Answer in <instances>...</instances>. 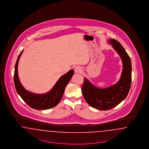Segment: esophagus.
I'll list each match as a JSON object with an SVG mask.
<instances>
[{
	"label": "esophagus",
	"mask_w": 149,
	"mask_h": 149,
	"mask_svg": "<svg viewBox=\"0 0 149 149\" xmlns=\"http://www.w3.org/2000/svg\"><path fill=\"white\" fill-rule=\"evenodd\" d=\"M81 72V69L80 67H77L75 68V72L77 73H79Z\"/></svg>",
	"instance_id": "1"
}]
</instances>
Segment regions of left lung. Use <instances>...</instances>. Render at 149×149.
Returning <instances> with one entry per match:
<instances>
[{
	"label": "left lung",
	"mask_w": 149,
	"mask_h": 149,
	"mask_svg": "<svg viewBox=\"0 0 149 149\" xmlns=\"http://www.w3.org/2000/svg\"><path fill=\"white\" fill-rule=\"evenodd\" d=\"M109 43L113 46L122 59L123 70L121 78L115 85L105 88H99L84 79L82 92L87 103L91 107L100 110L114 108L126 98L131 88L132 65L131 59L121 44L111 39Z\"/></svg>",
	"instance_id": "obj_1"
}]
</instances>
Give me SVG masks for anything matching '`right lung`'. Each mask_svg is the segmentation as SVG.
<instances>
[{"mask_svg": "<svg viewBox=\"0 0 149 149\" xmlns=\"http://www.w3.org/2000/svg\"><path fill=\"white\" fill-rule=\"evenodd\" d=\"M23 51L19 54L15 67L14 84L17 92L22 99L32 108L36 110H46L52 108L58 104L63 96L65 88L74 74L71 70L59 79L54 87L44 94H36L26 90L21 85L18 76V61Z\"/></svg>", "mask_w": 149, "mask_h": 149, "instance_id": "obj_1", "label": "right lung"}]
</instances>
